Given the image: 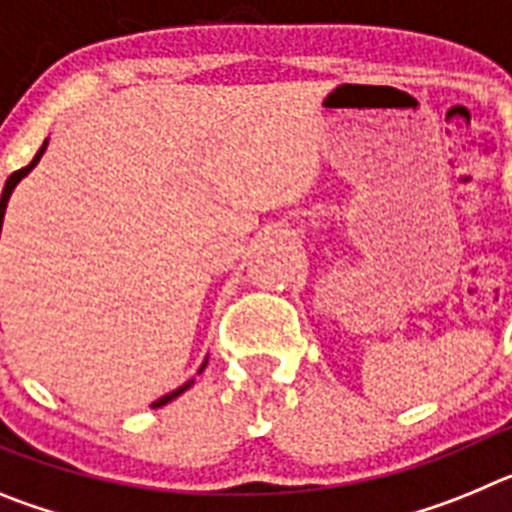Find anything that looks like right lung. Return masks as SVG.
I'll return each mask as SVG.
<instances>
[{
    "mask_svg": "<svg viewBox=\"0 0 512 512\" xmlns=\"http://www.w3.org/2000/svg\"><path fill=\"white\" fill-rule=\"evenodd\" d=\"M45 146H48V140H43V146H40V151L35 153V158H33V161H30V164H27L25 169L15 171V174H12V176H9V179H7V184H4V189H2V197H0V233H2V223H4V210H7L9 194H12V189H15L17 184H20V179H22V176H27V174H30V171L35 169V164H38V161H40V156H43V153H45ZM205 364H207V361H205ZM205 364H202V369H205ZM202 369H200V372H202ZM189 387H192V382H187V384H184V387H179V390L169 392V395H164V397H161V400H156V402H153V408H161V405H166V402H171V400H174V397H179V395H182V392H187Z\"/></svg>",
    "mask_w": 512,
    "mask_h": 512,
    "instance_id": "right-lung-1",
    "label": "right lung"
}]
</instances>
